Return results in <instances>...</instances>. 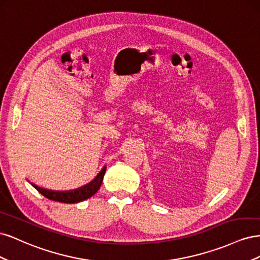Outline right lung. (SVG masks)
Returning <instances> with one entry per match:
<instances>
[{
	"label": "right lung",
	"instance_id": "1",
	"mask_svg": "<svg viewBox=\"0 0 260 260\" xmlns=\"http://www.w3.org/2000/svg\"><path fill=\"white\" fill-rule=\"evenodd\" d=\"M106 167H104L100 171V174L94 178L91 182L85 184L81 187L75 188V190H69V191H54V190H48V188H43L41 186H38L37 184L31 183L36 190L40 192L46 199L59 202V203H66V204H75L79 203L82 201H85L90 199L91 196L95 194L103 182V178L105 175Z\"/></svg>",
	"mask_w": 260,
	"mask_h": 260
}]
</instances>
